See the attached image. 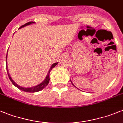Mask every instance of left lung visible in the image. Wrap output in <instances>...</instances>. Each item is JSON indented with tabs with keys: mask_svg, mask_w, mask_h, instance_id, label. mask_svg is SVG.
<instances>
[{
	"mask_svg": "<svg viewBox=\"0 0 123 123\" xmlns=\"http://www.w3.org/2000/svg\"><path fill=\"white\" fill-rule=\"evenodd\" d=\"M70 81H71V80H70ZM71 83H72V85H74V84H73V83H72V81H71Z\"/></svg>",
	"mask_w": 123,
	"mask_h": 123,
	"instance_id": "obj_1",
	"label": "left lung"
}]
</instances>
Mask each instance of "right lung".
<instances>
[{"mask_svg": "<svg viewBox=\"0 0 123 123\" xmlns=\"http://www.w3.org/2000/svg\"><path fill=\"white\" fill-rule=\"evenodd\" d=\"M33 23H34V22H29V23H26V24H24V25H23L22 26H21L19 28H22V27H24V26H28V25H30V24H33ZM6 57H7V55H6ZM58 64V62H56V63H55V64H53V65L51 66V68H49V71H48V74H47V75H46V78H45V79L44 80V81H43V82L41 83L40 84H39V85H37V86H34V87H32V88H23V87H21V86H19V85H18L14 81L12 80V78H11L10 75L9 73H8V68H7V64H6V70H7V73H8V77H9L10 80V81H12V83L13 84V85H15V86H16V88H18V89H21V90L23 91L24 92H38V91H40L42 90L43 89H44V88L46 87L47 85H48V83H49V79H50V78H49V73H50L51 70H52V68H53V67H55V66L57 65V64Z\"/></svg>", "mask_w": 123, "mask_h": 123, "instance_id": "obj_1", "label": "right lung"}]
</instances>
